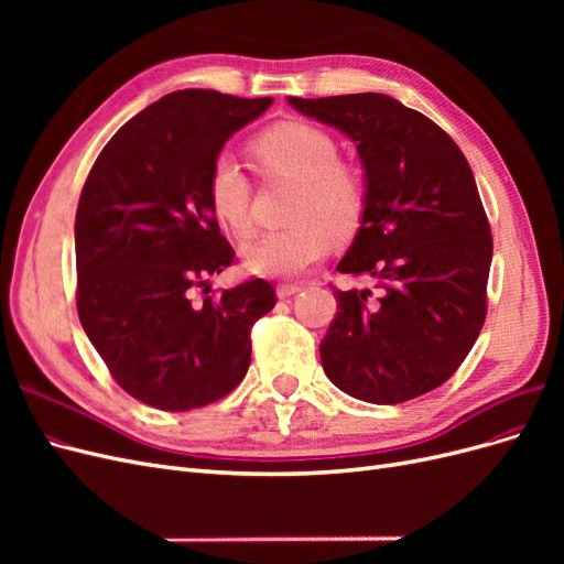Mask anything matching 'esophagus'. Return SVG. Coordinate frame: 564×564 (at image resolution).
I'll return each mask as SVG.
<instances>
[{"mask_svg": "<svg viewBox=\"0 0 564 564\" xmlns=\"http://www.w3.org/2000/svg\"><path fill=\"white\" fill-rule=\"evenodd\" d=\"M301 292L299 284H280L278 286V299H292Z\"/></svg>", "mask_w": 564, "mask_h": 564, "instance_id": "obj_1", "label": "esophagus"}]
</instances>
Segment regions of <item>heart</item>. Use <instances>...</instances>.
<instances>
[{
    "label": "heart",
    "instance_id": "heart-1",
    "mask_svg": "<svg viewBox=\"0 0 564 564\" xmlns=\"http://www.w3.org/2000/svg\"><path fill=\"white\" fill-rule=\"evenodd\" d=\"M253 158L268 174L294 181L292 228L261 235L242 249L251 275L296 278L317 263L332 237L344 240L360 226L367 185L355 166L338 162L332 135L308 122H280L253 141ZM209 204L237 237L251 235L249 181L230 155H220L209 174Z\"/></svg>",
    "mask_w": 564,
    "mask_h": 564
}]
</instances>
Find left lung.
Returning a JSON list of instances; mask_svg holds the SVG:
<instances>
[{
	"mask_svg": "<svg viewBox=\"0 0 564 564\" xmlns=\"http://www.w3.org/2000/svg\"><path fill=\"white\" fill-rule=\"evenodd\" d=\"M286 100L357 148L367 204L336 270L369 275L381 292H336L322 369L355 400H414L452 377L485 324L494 247L470 164L435 122L390 96Z\"/></svg>",
	"mask_w": 564,
	"mask_h": 564,
	"instance_id": "1",
	"label": "left lung"
}]
</instances>
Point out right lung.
Returning <instances> with one entry per match:
<instances>
[{"label":"right lung","mask_w":564,"mask_h":564,"mask_svg":"<svg viewBox=\"0 0 564 564\" xmlns=\"http://www.w3.org/2000/svg\"><path fill=\"white\" fill-rule=\"evenodd\" d=\"M270 104L209 89L166 94L112 135L84 183L79 322L112 379L162 412L228 395L249 369L253 322L275 308L265 280L193 299V286L235 256L209 204L212 166Z\"/></svg>","instance_id":"obj_1"}]
</instances>
